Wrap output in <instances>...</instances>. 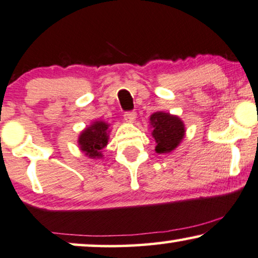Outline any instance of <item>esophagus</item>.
Here are the masks:
<instances>
[{"label": "esophagus", "instance_id": "esophagus-1", "mask_svg": "<svg viewBox=\"0 0 258 258\" xmlns=\"http://www.w3.org/2000/svg\"><path fill=\"white\" fill-rule=\"evenodd\" d=\"M123 118L127 122H135V120L137 118V113L136 112H126L125 114H123Z\"/></svg>", "mask_w": 258, "mask_h": 258}]
</instances>
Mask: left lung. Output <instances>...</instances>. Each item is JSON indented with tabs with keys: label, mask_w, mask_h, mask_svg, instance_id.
Segmentation results:
<instances>
[{
	"label": "left lung",
	"mask_w": 258,
	"mask_h": 258,
	"mask_svg": "<svg viewBox=\"0 0 258 258\" xmlns=\"http://www.w3.org/2000/svg\"><path fill=\"white\" fill-rule=\"evenodd\" d=\"M150 123L152 126V137L157 143V153L172 152L185 136L184 122L177 115H171L170 113H153Z\"/></svg>",
	"instance_id": "8db88e82"
}]
</instances>
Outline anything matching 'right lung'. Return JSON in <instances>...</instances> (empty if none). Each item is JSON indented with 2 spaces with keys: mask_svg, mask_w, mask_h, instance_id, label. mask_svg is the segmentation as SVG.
<instances>
[{
  "mask_svg": "<svg viewBox=\"0 0 258 258\" xmlns=\"http://www.w3.org/2000/svg\"><path fill=\"white\" fill-rule=\"evenodd\" d=\"M108 123L101 120L94 121L79 136L80 150L89 158H101V150L108 143Z\"/></svg>",
  "mask_w": 258,
  "mask_h": 258,
  "instance_id": "add662e5",
  "label": "right lung"
}]
</instances>
